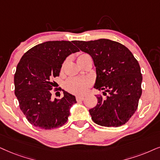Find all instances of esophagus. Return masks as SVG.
<instances>
[{"mask_svg":"<svg viewBox=\"0 0 160 160\" xmlns=\"http://www.w3.org/2000/svg\"><path fill=\"white\" fill-rule=\"evenodd\" d=\"M83 99H84V96H77L76 97L77 101H82V100H83Z\"/></svg>","mask_w":160,"mask_h":160,"instance_id":"34e87169","label":"esophagus"}]
</instances>
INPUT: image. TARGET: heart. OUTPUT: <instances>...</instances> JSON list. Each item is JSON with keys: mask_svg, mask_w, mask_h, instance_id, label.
<instances>
[{"mask_svg": "<svg viewBox=\"0 0 160 160\" xmlns=\"http://www.w3.org/2000/svg\"><path fill=\"white\" fill-rule=\"evenodd\" d=\"M88 54H83L78 57L82 58ZM92 84V80L90 78H72L68 79L66 82V88L68 92L76 94H82L86 92L88 88Z\"/></svg>", "mask_w": 160, "mask_h": 160, "instance_id": "1", "label": "heart"}]
</instances>
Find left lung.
Segmentation results:
<instances>
[{
    "label": "left lung",
    "instance_id": "1",
    "mask_svg": "<svg viewBox=\"0 0 160 160\" xmlns=\"http://www.w3.org/2000/svg\"><path fill=\"white\" fill-rule=\"evenodd\" d=\"M73 43L92 58L97 73L94 88L103 91L96 96L97 106L89 109L92 120L105 127L125 124L136 112L142 94L138 61L124 45L108 39Z\"/></svg>",
    "mask_w": 160,
    "mask_h": 160
}]
</instances>
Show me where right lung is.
<instances>
[{"mask_svg":"<svg viewBox=\"0 0 160 160\" xmlns=\"http://www.w3.org/2000/svg\"><path fill=\"white\" fill-rule=\"evenodd\" d=\"M77 52L73 41H47L30 48L18 62L15 94L22 112L34 126L48 130L67 122L71 107L77 102L75 97L63 91L61 99L52 100L51 90L55 84L52 78L59 76L66 58Z\"/></svg>","mask_w":160,"mask_h":160,"instance_id":"add662e5","label":"right lung"}]
</instances>
